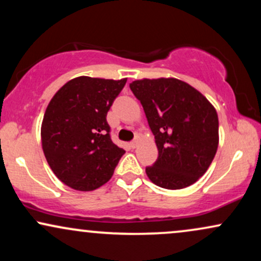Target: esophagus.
Returning <instances> with one entry per match:
<instances>
[{"mask_svg":"<svg viewBox=\"0 0 261 261\" xmlns=\"http://www.w3.org/2000/svg\"><path fill=\"white\" fill-rule=\"evenodd\" d=\"M137 143H139V140L135 139L134 141H131V142H130V147H131V148H136Z\"/></svg>","mask_w":261,"mask_h":261,"instance_id":"34e87169","label":"esophagus"}]
</instances>
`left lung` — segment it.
I'll return each mask as SVG.
<instances>
[{
	"label": "left lung",
	"instance_id": "obj_1",
	"mask_svg": "<svg viewBox=\"0 0 261 261\" xmlns=\"http://www.w3.org/2000/svg\"><path fill=\"white\" fill-rule=\"evenodd\" d=\"M130 89L142 104L158 158L146 174L158 187L187 188L205 174L218 147V116L194 87L176 79L140 80Z\"/></svg>",
	"mask_w": 261,
	"mask_h": 261
}]
</instances>
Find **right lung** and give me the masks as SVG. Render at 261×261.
Returning <instances> with one entry per match:
<instances>
[{
  "instance_id": "add662e5",
  "label": "right lung",
  "mask_w": 261,
  "mask_h": 261,
  "mask_svg": "<svg viewBox=\"0 0 261 261\" xmlns=\"http://www.w3.org/2000/svg\"><path fill=\"white\" fill-rule=\"evenodd\" d=\"M119 81L81 76L50 100L41 124V145L54 174L80 191L98 189L112 178L125 151L110 137L107 114L122 91Z\"/></svg>"
}]
</instances>
